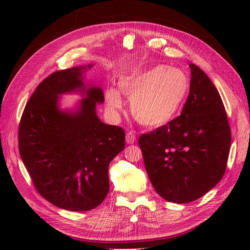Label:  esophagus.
Segmentation results:
<instances>
[{"label":"esophagus","mask_w":250,"mask_h":250,"mask_svg":"<svg viewBox=\"0 0 250 250\" xmlns=\"http://www.w3.org/2000/svg\"><path fill=\"white\" fill-rule=\"evenodd\" d=\"M135 141H136V137H135V134L133 133V132H128L125 135L126 144H134Z\"/></svg>","instance_id":"esophagus-1"}]
</instances>
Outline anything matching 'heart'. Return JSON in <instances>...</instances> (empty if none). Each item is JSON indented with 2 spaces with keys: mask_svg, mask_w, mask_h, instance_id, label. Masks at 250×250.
Returning a JSON list of instances; mask_svg holds the SVG:
<instances>
[{
  "mask_svg": "<svg viewBox=\"0 0 250 250\" xmlns=\"http://www.w3.org/2000/svg\"><path fill=\"white\" fill-rule=\"evenodd\" d=\"M122 93L130 98V109L139 124L157 128L167 125L182 109L190 90V79L182 68L160 64L141 73L124 74L118 79ZM105 103L111 111L122 108L120 92L105 90Z\"/></svg>",
  "mask_w": 250,
  "mask_h": 250,
  "instance_id": "heart-1",
  "label": "heart"
}]
</instances>
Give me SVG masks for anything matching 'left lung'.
Listing matches in <instances>:
<instances>
[{"label":"left lung","instance_id":"left-lung-1","mask_svg":"<svg viewBox=\"0 0 250 250\" xmlns=\"http://www.w3.org/2000/svg\"><path fill=\"white\" fill-rule=\"evenodd\" d=\"M182 115L139 144L151 185L164 200L190 203L220 182L231 146L224 103L208 76L195 64Z\"/></svg>","mask_w":250,"mask_h":250}]
</instances>
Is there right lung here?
I'll use <instances>...</instances> for the list:
<instances>
[{
	"instance_id": "obj_1",
	"label": "right lung",
	"mask_w": 250,
	"mask_h": 250,
	"mask_svg": "<svg viewBox=\"0 0 250 250\" xmlns=\"http://www.w3.org/2000/svg\"><path fill=\"white\" fill-rule=\"evenodd\" d=\"M93 64L51 74L26 103L19 125V151L36 190L62 209L84 211L99 206L109 190L108 167L125 148V131L97 114L103 90L86 83ZM82 99L61 109L63 94Z\"/></svg>"
}]
</instances>
